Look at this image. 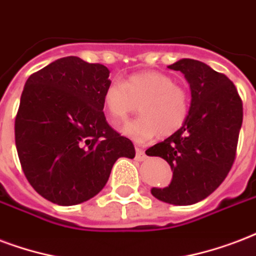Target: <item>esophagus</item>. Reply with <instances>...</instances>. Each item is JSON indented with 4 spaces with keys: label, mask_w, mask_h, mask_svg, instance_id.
Returning <instances> with one entry per match:
<instances>
[{
    "label": "esophagus",
    "mask_w": 256,
    "mask_h": 256,
    "mask_svg": "<svg viewBox=\"0 0 256 256\" xmlns=\"http://www.w3.org/2000/svg\"><path fill=\"white\" fill-rule=\"evenodd\" d=\"M136 158L140 160V161H144V160H146L145 152H144L142 149H140V148H136Z\"/></svg>",
    "instance_id": "34e87169"
}]
</instances>
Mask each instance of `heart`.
Returning <instances> with one entry per match:
<instances>
[{
    "label": "heart",
    "mask_w": 256,
    "mask_h": 256,
    "mask_svg": "<svg viewBox=\"0 0 256 256\" xmlns=\"http://www.w3.org/2000/svg\"><path fill=\"white\" fill-rule=\"evenodd\" d=\"M136 103L142 115L122 130L136 141H146L158 132L162 136H172L188 118V91L161 72H138L124 82L112 80L103 92L104 110L114 126L128 120L136 111Z\"/></svg>",
    "instance_id": "heart-1"
}]
</instances>
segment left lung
<instances>
[{"label":"left lung","mask_w":256,"mask_h":256,"mask_svg":"<svg viewBox=\"0 0 256 256\" xmlns=\"http://www.w3.org/2000/svg\"><path fill=\"white\" fill-rule=\"evenodd\" d=\"M168 68L184 74L192 99L184 126L146 150L173 172L170 184L152 188V194L173 206H190L208 198L227 177L236 156L243 103L227 76L206 63L181 58Z\"/></svg>","instance_id":"1"}]
</instances>
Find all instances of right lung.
I'll list each match as a JSON object with an SVG mask.
<instances>
[{
  "mask_svg": "<svg viewBox=\"0 0 256 256\" xmlns=\"http://www.w3.org/2000/svg\"><path fill=\"white\" fill-rule=\"evenodd\" d=\"M110 71L76 56L29 76L14 120L16 148L29 184L58 206L100 192L120 157L134 158L132 142L107 124L103 92Z\"/></svg>",
  "mask_w": 256,
  "mask_h": 256,
  "instance_id": "right-lung-1",
  "label": "right lung"
}]
</instances>
